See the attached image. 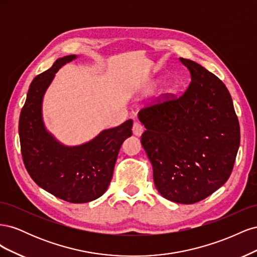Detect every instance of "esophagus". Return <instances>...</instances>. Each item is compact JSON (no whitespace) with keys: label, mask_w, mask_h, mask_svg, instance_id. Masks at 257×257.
<instances>
[{"label":"esophagus","mask_w":257,"mask_h":257,"mask_svg":"<svg viewBox=\"0 0 257 257\" xmlns=\"http://www.w3.org/2000/svg\"><path fill=\"white\" fill-rule=\"evenodd\" d=\"M144 133V126L139 122H134L133 124V134L135 136H142Z\"/></svg>","instance_id":"esophagus-1"}]
</instances>
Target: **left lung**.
<instances>
[{
	"label": "left lung",
	"mask_w": 257,
	"mask_h": 257,
	"mask_svg": "<svg viewBox=\"0 0 257 257\" xmlns=\"http://www.w3.org/2000/svg\"><path fill=\"white\" fill-rule=\"evenodd\" d=\"M191 73L183 94L146 107L142 145L163 197L190 205L228 180L240 145V127L225 84L205 67L180 58Z\"/></svg>",
	"instance_id": "left-lung-1"
}]
</instances>
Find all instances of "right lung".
Here are the masks:
<instances>
[{"label":"right lung","instance_id":"add662e5","mask_svg":"<svg viewBox=\"0 0 257 257\" xmlns=\"http://www.w3.org/2000/svg\"><path fill=\"white\" fill-rule=\"evenodd\" d=\"M76 58L71 54L58 59L33 79L20 113L19 137L23 163L35 183L60 199L82 204L107 191L120 148L132 136L133 121L104 130L92 141L73 147L49 133L43 120L44 95L56 73Z\"/></svg>","mask_w":257,"mask_h":257}]
</instances>
